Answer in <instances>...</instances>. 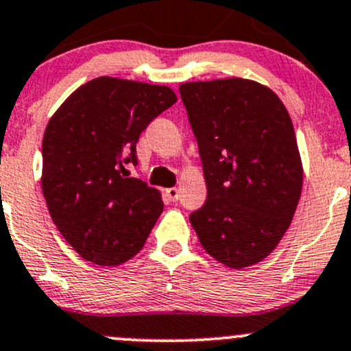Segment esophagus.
Here are the masks:
<instances>
[{"mask_svg": "<svg viewBox=\"0 0 351 351\" xmlns=\"http://www.w3.org/2000/svg\"><path fill=\"white\" fill-rule=\"evenodd\" d=\"M165 195H166V198H168V200L176 202V200H178V197H180V192H178V189H168L165 192Z\"/></svg>", "mask_w": 351, "mask_h": 351, "instance_id": "34e87169", "label": "esophagus"}]
</instances>
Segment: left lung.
Masks as SVG:
<instances>
[{
  "label": "left lung",
  "instance_id": "obj_1",
  "mask_svg": "<svg viewBox=\"0 0 351 351\" xmlns=\"http://www.w3.org/2000/svg\"><path fill=\"white\" fill-rule=\"evenodd\" d=\"M207 200L190 214L215 260L244 268L267 258L289 229L302 192V162L280 98L241 77L183 83Z\"/></svg>",
  "mask_w": 351,
  "mask_h": 351
}]
</instances>
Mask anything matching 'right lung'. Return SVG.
Masks as SVG:
<instances>
[{
  "label": "right lung",
  "instance_id": "obj_1",
  "mask_svg": "<svg viewBox=\"0 0 351 351\" xmlns=\"http://www.w3.org/2000/svg\"><path fill=\"white\" fill-rule=\"evenodd\" d=\"M171 88L101 76L77 88L49 120L42 192L59 232L84 260L120 265L141 251L161 195L127 176L141 132L171 107Z\"/></svg>",
  "mask_w": 351,
  "mask_h": 351
}]
</instances>
